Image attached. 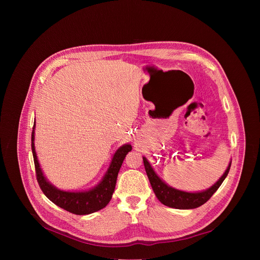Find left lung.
<instances>
[{
  "instance_id": "left-lung-1",
  "label": "left lung",
  "mask_w": 260,
  "mask_h": 260,
  "mask_svg": "<svg viewBox=\"0 0 260 260\" xmlns=\"http://www.w3.org/2000/svg\"><path fill=\"white\" fill-rule=\"evenodd\" d=\"M143 161H144V167H145L148 179H149L151 187L156 198L158 199V201L165 206H168L174 209H180V210L196 209L204 205L206 202H208L210 198L220 187L222 182H223L224 179L226 178L232 165V161H231L228 169L223 173V175H222L219 178V180L214 185H212L210 188L203 191H198V192H187V191L176 189L170 186V185L167 184L164 180H161V178L158 177V175L155 173V171L151 167L150 162L148 161L147 158L144 156H143Z\"/></svg>"
}]
</instances>
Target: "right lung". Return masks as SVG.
Masks as SVG:
<instances>
[{"label":"right lung","mask_w":260,"mask_h":260,"mask_svg":"<svg viewBox=\"0 0 260 260\" xmlns=\"http://www.w3.org/2000/svg\"><path fill=\"white\" fill-rule=\"evenodd\" d=\"M35 127L36 121L31 132V151L37 180L44 194L59 208L76 215L91 214L105 208L112 199L119 170L126 154L132 151V145L124 144L118 148L102 180L94 187L82 191H66L55 187L43 174L35 149Z\"/></svg>","instance_id":"add662e5"}]
</instances>
